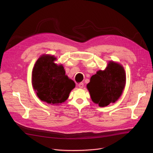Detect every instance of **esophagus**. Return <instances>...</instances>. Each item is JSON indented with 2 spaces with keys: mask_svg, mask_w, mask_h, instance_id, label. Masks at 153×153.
<instances>
[{
  "mask_svg": "<svg viewBox=\"0 0 153 153\" xmlns=\"http://www.w3.org/2000/svg\"><path fill=\"white\" fill-rule=\"evenodd\" d=\"M78 86L79 88H81V89H82V88L84 87V83L83 82H81V83H79L78 84Z\"/></svg>",
  "mask_w": 153,
  "mask_h": 153,
  "instance_id": "esophagus-1",
  "label": "esophagus"
}]
</instances>
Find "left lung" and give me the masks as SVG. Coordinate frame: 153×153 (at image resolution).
<instances>
[{
  "label": "left lung",
  "mask_w": 153,
  "mask_h": 153,
  "mask_svg": "<svg viewBox=\"0 0 153 153\" xmlns=\"http://www.w3.org/2000/svg\"><path fill=\"white\" fill-rule=\"evenodd\" d=\"M125 83V72L122 66L110 61L105 70H100L91 77L87 87L92 100L100 107H105L118 99Z\"/></svg>",
  "instance_id": "obj_1"
}]
</instances>
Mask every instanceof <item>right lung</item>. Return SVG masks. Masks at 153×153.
<instances>
[{
  "label": "right lung",
  "instance_id": "obj_1",
  "mask_svg": "<svg viewBox=\"0 0 153 153\" xmlns=\"http://www.w3.org/2000/svg\"><path fill=\"white\" fill-rule=\"evenodd\" d=\"M53 56L43 55L32 71V85L39 99L51 105L66 101L75 83L65 75L62 65L58 66Z\"/></svg>",
  "mask_w": 153,
  "mask_h": 153
}]
</instances>
